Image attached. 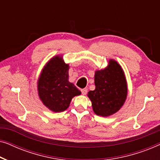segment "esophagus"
Returning a JSON list of instances; mask_svg holds the SVG:
<instances>
[{"label":"esophagus","mask_w":160,"mask_h":160,"mask_svg":"<svg viewBox=\"0 0 160 160\" xmlns=\"http://www.w3.org/2000/svg\"><path fill=\"white\" fill-rule=\"evenodd\" d=\"M82 93L83 95H86V94L87 93V89H86V88L82 89Z\"/></svg>","instance_id":"obj_1"}]
</instances>
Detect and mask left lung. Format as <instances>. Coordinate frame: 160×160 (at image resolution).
<instances>
[{
	"label": "left lung",
	"mask_w": 160,
	"mask_h": 160,
	"mask_svg": "<svg viewBox=\"0 0 160 160\" xmlns=\"http://www.w3.org/2000/svg\"><path fill=\"white\" fill-rule=\"evenodd\" d=\"M95 89L87 95L96 114L109 117L117 112L125 102L128 85L122 67L110 60L106 68L95 71Z\"/></svg>",
	"instance_id": "1"
}]
</instances>
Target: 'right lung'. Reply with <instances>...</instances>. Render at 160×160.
<instances>
[{
	"instance_id": "right-lung-1",
	"label": "right lung",
	"mask_w": 160,
	"mask_h": 160,
	"mask_svg": "<svg viewBox=\"0 0 160 160\" xmlns=\"http://www.w3.org/2000/svg\"><path fill=\"white\" fill-rule=\"evenodd\" d=\"M69 65L62 57L55 56L43 67L38 80L39 98L45 106L54 112H61L69 107L72 98L81 91L68 82Z\"/></svg>"
}]
</instances>
